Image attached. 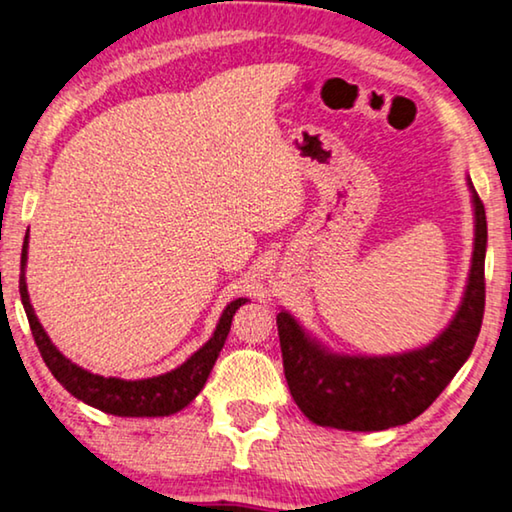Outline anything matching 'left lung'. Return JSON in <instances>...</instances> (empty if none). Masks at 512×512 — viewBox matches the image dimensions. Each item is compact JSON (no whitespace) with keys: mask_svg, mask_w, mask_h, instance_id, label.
Here are the masks:
<instances>
[{"mask_svg":"<svg viewBox=\"0 0 512 512\" xmlns=\"http://www.w3.org/2000/svg\"><path fill=\"white\" fill-rule=\"evenodd\" d=\"M476 247L462 307L432 344L385 358L335 355L302 332L286 311L277 314L288 390L316 425L379 432L418 418L453 381L476 344L485 314V205L473 191Z\"/></svg>","mask_w":512,"mask_h":512,"instance_id":"obj_1","label":"left lung"}]
</instances>
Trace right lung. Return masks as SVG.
<instances>
[{
    "mask_svg": "<svg viewBox=\"0 0 512 512\" xmlns=\"http://www.w3.org/2000/svg\"><path fill=\"white\" fill-rule=\"evenodd\" d=\"M25 263H27V240L22 244V256H20V300L25 307L29 328H32V337L36 346H39L41 358L46 362L55 379L71 392L73 397L83 399L85 404L94 406L103 413H113V416L124 418H143V416H170L184 409L198 392L203 390V385L210 376L214 362L219 358V351L224 348V342L231 332V321L244 302V298L233 300L231 305L224 309V314L219 318L217 330L210 342H207L201 351H196L191 358L184 362L182 367L173 369V372L154 376V379L143 381H124L113 379V376H99L87 372V369L73 365L71 360H66L62 353L57 351L50 342L46 330L41 328L39 318H36L32 305H29L27 284H25Z\"/></svg>",
    "mask_w": 512,
    "mask_h": 512,
    "instance_id": "right-lung-1",
    "label": "right lung"
}]
</instances>
